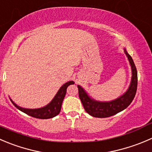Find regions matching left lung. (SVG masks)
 I'll return each mask as SVG.
<instances>
[{"label":"left lung","instance_id":"obj_1","mask_svg":"<svg viewBox=\"0 0 152 152\" xmlns=\"http://www.w3.org/2000/svg\"><path fill=\"white\" fill-rule=\"evenodd\" d=\"M124 53L127 56L132 69V79L127 91L115 99L108 102L97 101L88 95L85 90L80 85H77L79 96L85 111L94 117L105 118L115 115L119 112L125 110L133 101L137 87V72L132 56L128 53L126 48Z\"/></svg>","mask_w":152,"mask_h":152}]
</instances>
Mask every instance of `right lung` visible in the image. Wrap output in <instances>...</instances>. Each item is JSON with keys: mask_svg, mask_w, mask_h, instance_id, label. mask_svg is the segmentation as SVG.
I'll list each match as a JSON object with an SVG mask.
<instances>
[{"mask_svg": "<svg viewBox=\"0 0 152 152\" xmlns=\"http://www.w3.org/2000/svg\"><path fill=\"white\" fill-rule=\"evenodd\" d=\"M73 84H74L73 81H70V82H67L65 84H64L59 88V90L56 93L52 101L48 103L47 105L44 106L42 107H39V108H24V107H20L17 104H15L11 98H10V101L12 102L15 107H17L20 111L26 113L27 115L38 119H50L57 116L60 113L62 102L64 100V96H65L66 92H67V87L70 85H73Z\"/></svg>", "mask_w": 152, "mask_h": 152, "instance_id": "add662e5", "label": "right lung"}]
</instances>
